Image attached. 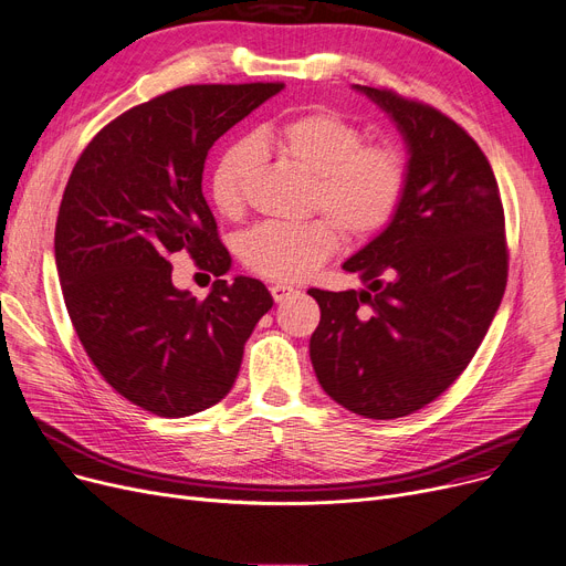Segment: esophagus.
<instances>
[{"instance_id":"obj_1","label":"esophagus","mask_w":566,"mask_h":566,"mask_svg":"<svg viewBox=\"0 0 566 566\" xmlns=\"http://www.w3.org/2000/svg\"><path fill=\"white\" fill-rule=\"evenodd\" d=\"M272 296H274V302H285L287 296H292L296 290L292 287V285H287V283H274L272 287Z\"/></svg>"}]
</instances>
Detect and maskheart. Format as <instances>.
Listing matches in <instances>:
<instances>
[{
  "label": "heart",
  "mask_w": 566,
  "mask_h": 566,
  "mask_svg": "<svg viewBox=\"0 0 566 566\" xmlns=\"http://www.w3.org/2000/svg\"><path fill=\"white\" fill-rule=\"evenodd\" d=\"M260 155H274L311 174L308 210L324 212L302 223L268 221L240 242L244 268L262 279L290 283L311 276L336 253L343 230L368 240L400 210L409 161L395 144H365L363 129L334 109H308L264 125L253 142L232 144L210 176V201L226 219L247 210V187Z\"/></svg>",
  "instance_id": "b5f03b06"
}]
</instances>
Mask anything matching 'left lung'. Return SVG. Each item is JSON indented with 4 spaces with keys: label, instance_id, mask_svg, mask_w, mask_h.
I'll return each instance as SVG.
<instances>
[{
    "label": "left lung",
    "instance_id": "obj_1",
    "mask_svg": "<svg viewBox=\"0 0 566 566\" xmlns=\"http://www.w3.org/2000/svg\"><path fill=\"white\" fill-rule=\"evenodd\" d=\"M356 88L402 129L409 185L388 228L343 264L363 290H308L322 313L311 360L338 405L390 420L469 368L505 294L510 251L501 189L469 132L392 88Z\"/></svg>",
    "mask_w": 566,
    "mask_h": 566
}]
</instances>
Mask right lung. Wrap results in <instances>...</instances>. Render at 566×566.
Returning <instances> with one entry per match:
<instances>
[{
    "label": "right lung",
    "mask_w": 566,
    "mask_h": 566,
    "mask_svg": "<svg viewBox=\"0 0 566 566\" xmlns=\"http://www.w3.org/2000/svg\"><path fill=\"white\" fill-rule=\"evenodd\" d=\"M281 82L189 84L116 116L88 142L54 228L63 302L97 373L161 418L221 402L244 343L274 304L260 281H223L230 255L203 196L214 142ZM187 250L218 281L206 300L178 291L168 258Z\"/></svg>",
    "instance_id": "right-lung-1"
}]
</instances>
